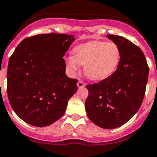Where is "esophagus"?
Masks as SVG:
<instances>
[{"label": "esophagus", "mask_w": 157, "mask_h": 157, "mask_svg": "<svg viewBox=\"0 0 157 157\" xmlns=\"http://www.w3.org/2000/svg\"><path fill=\"white\" fill-rule=\"evenodd\" d=\"M77 86H78V87H84L85 86V83L83 82H82V81H79L78 82H77Z\"/></svg>", "instance_id": "1"}]
</instances>
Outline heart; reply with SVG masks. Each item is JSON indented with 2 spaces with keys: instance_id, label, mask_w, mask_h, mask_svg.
<instances>
[{
  "instance_id": "1",
  "label": "heart",
  "mask_w": 157,
  "mask_h": 157,
  "mask_svg": "<svg viewBox=\"0 0 157 157\" xmlns=\"http://www.w3.org/2000/svg\"><path fill=\"white\" fill-rule=\"evenodd\" d=\"M73 56L67 59V69L71 74L84 66L85 75L92 81L107 78L116 71L120 63L121 52L115 42L91 40L75 46Z\"/></svg>"
}]
</instances>
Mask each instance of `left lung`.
<instances>
[{"instance_id": "obj_1", "label": "left lung", "mask_w": 157, "mask_h": 157, "mask_svg": "<svg viewBox=\"0 0 157 157\" xmlns=\"http://www.w3.org/2000/svg\"><path fill=\"white\" fill-rule=\"evenodd\" d=\"M121 52L113 74L96 84L87 85L85 105L94 124L104 129L122 126L140 109L146 92L149 68L142 51L126 38L107 35Z\"/></svg>"}]
</instances>
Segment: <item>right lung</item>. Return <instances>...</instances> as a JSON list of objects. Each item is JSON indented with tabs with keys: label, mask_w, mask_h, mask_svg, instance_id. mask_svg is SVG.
<instances>
[{
	"label": "right lung",
	"mask_w": 157,
	"mask_h": 157,
	"mask_svg": "<svg viewBox=\"0 0 157 157\" xmlns=\"http://www.w3.org/2000/svg\"><path fill=\"white\" fill-rule=\"evenodd\" d=\"M74 40L72 35H36L24 39L10 57L8 99L16 114L31 126L59 120L77 90L78 81L66 75L63 59Z\"/></svg>",
	"instance_id": "add662e5"
}]
</instances>
